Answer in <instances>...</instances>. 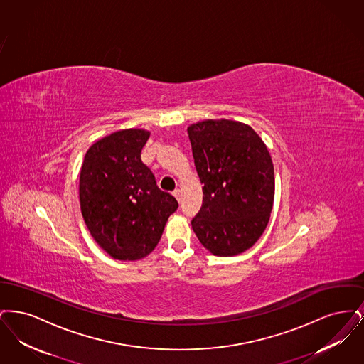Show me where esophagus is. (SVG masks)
Listing matches in <instances>:
<instances>
[{
  "mask_svg": "<svg viewBox=\"0 0 364 364\" xmlns=\"http://www.w3.org/2000/svg\"><path fill=\"white\" fill-rule=\"evenodd\" d=\"M174 198L178 200V202H181V191L180 190H174L173 191Z\"/></svg>",
  "mask_w": 364,
  "mask_h": 364,
  "instance_id": "34e87169",
  "label": "esophagus"
}]
</instances>
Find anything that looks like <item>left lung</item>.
<instances>
[{
	"label": "left lung",
	"mask_w": 364,
	"mask_h": 364,
	"mask_svg": "<svg viewBox=\"0 0 364 364\" xmlns=\"http://www.w3.org/2000/svg\"><path fill=\"white\" fill-rule=\"evenodd\" d=\"M203 203L192 229L217 257L242 254L258 242L274 200V168L259 135L247 124L206 120L188 127Z\"/></svg>",
	"instance_id": "left-lung-1"
}]
</instances>
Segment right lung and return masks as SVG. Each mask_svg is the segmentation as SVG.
<instances>
[{
  "instance_id": "obj_1",
  "label": "right lung",
  "mask_w": 364,
  "mask_h": 364,
  "mask_svg": "<svg viewBox=\"0 0 364 364\" xmlns=\"http://www.w3.org/2000/svg\"><path fill=\"white\" fill-rule=\"evenodd\" d=\"M150 132L122 129L95 141L80 171L79 198L94 240L114 259L136 260L159 242L178 208L140 158Z\"/></svg>"
}]
</instances>
